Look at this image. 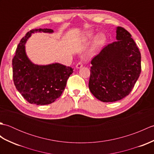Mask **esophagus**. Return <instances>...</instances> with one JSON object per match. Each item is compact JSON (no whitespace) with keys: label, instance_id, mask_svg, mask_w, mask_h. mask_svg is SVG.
<instances>
[{"label":"esophagus","instance_id":"obj_1","mask_svg":"<svg viewBox=\"0 0 154 154\" xmlns=\"http://www.w3.org/2000/svg\"><path fill=\"white\" fill-rule=\"evenodd\" d=\"M82 67H83V64H82V63H81V62H79V63H78L76 65V68L77 69H80Z\"/></svg>","mask_w":154,"mask_h":154}]
</instances>
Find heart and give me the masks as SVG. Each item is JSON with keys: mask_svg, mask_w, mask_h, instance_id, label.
Masks as SVG:
<instances>
[{"mask_svg": "<svg viewBox=\"0 0 154 154\" xmlns=\"http://www.w3.org/2000/svg\"><path fill=\"white\" fill-rule=\"evenodd\" d=\"M94 35H95V32L93 30H87L81 35L79 40L81 43H86L87 42L90 40L92 39ZM106 41V36L105 34H100L97 35L94 39L93 42L92 47H91V53H94L95 51L99 50L103 45L104 44Z\"/></svg>", "mask_w": 154, "mask_h": 154, "instance_id": "obj_1", "label": "heart"}]
</instances>
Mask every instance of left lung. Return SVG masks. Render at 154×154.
Wrapping results in <instances>:
<instances>
[{"instance_id": "obj_1", "label": "left lung", "mask_w": 154, "mask_h": 154, "mask_svg": "<svg viewBox=\"0 0 154 154\" xmlns=\"http://www.w3.org/2000/svg\"><path fill=\"white\" fill-rule=\"evenodd\" d=\"M116 41L94 57L89 87L102 102H115L128 95L141 73V54L128 32L116 28Z\"/></svg>"}]
</instances>
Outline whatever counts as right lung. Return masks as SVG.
Returning a JSON list of instances; mask_svg holds the SVG:
<instances>
[{"label": "right lung", "instance_id": "right-lung-1", "mask_svg": "<svg viewBox=\"0 0 154 154\" xmlns=\"http://www.w3.org/2000/svg\"><path fill=\"white\" fill-rule=\"evenodd\" d=\"M54 33L51 29H34L26 34L16 48L12 60L13 80L22 96L30 104L45 105L60 97L66 86L73 69L59 63L48 65L34 64L28 58L25 44L32 34Z\"/></svg>", "mask_w": 154, "mask_h": 154}]
</instances>
